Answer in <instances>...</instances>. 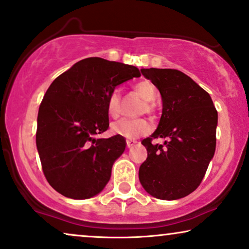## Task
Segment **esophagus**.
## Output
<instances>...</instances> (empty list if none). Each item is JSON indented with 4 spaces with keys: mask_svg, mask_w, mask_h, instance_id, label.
Here are the masks:
<instances>
[{
    "mask_svg": "<svg viewBox=\"0 0 249 249\" xmlns=\"http://www.w3.org/2000/svg\"><path fill=\"white\" fill-rule=\"evenodd\" d=\"M136 144H137V141H134V140L127 141V146L128 147H134Z\"/></svg>",
    "mask_w": 249,
    "mask_h": 249,
    "instance_id": "esophagus-1",
    "label": "esophagus"
}]
</instances>
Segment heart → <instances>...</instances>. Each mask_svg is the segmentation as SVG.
<instances>
[{"mask_svg":"<svg viewBox=\"0 0 249 249\" xmlns=\"http://www.w3.org/2000/svg\"><path fill=\"white\" fill-rule=\"evenodd\" d=\"M135 91L144 99V105L142 106L141 112L153 114L156 112V105L153 101L157 98V88L152 82L148 80H143L136 83L134 87ZM121 97L120 90L114 89L109 93L107 102H106V109L109 117L118 118L121 112ZM152 129V124L145 119H120L113 122L111 130L113 134L119 135L127 140H136V138L148 134Z\"/></svg>","mask_w":249,"mask_h":249,"instance_id":"b5f03b06","label":"heart"}]
</instances>
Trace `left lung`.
<instances>
[{
	"instance_id": "1",
	"label": "left lung",
	"mask_w": 249,
	"mask_h": 249,
	"mask_svg": "<svg viewBox=\"0 0 249 249\" xmlns=\"http://www.w3.org/2000/svg\"><path fill=\"white\" fill-rule=\"evenodd\" d=\"M159 89L162 115L157 130L142 141L147 158L140 167L141 184L154 198L176 200L198 188L215 153L217 111L209 93L183 72L142 69ZM154 138H167L163 145Z\"/></svg>"
}]
</instances>
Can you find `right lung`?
<instances>
[{"label":"right lung","mask_w":249,"mask_h":249,"mask_svg":"<svg viewBox=\"0 0 249 249\" xmlns=\"http://www.w3.org/2000/svg\"><path fill=\"white\" fill-rule=\"evenodd\" d=\"M138 76L137 67L91 57L77 61L48 88L38 108L36 147L48 183L60 195L88 199L105 188L125 141L119 135L93 136L108 129L109 93Z\"/></svg>","instance_id":"add662e5"}]
</instances>
